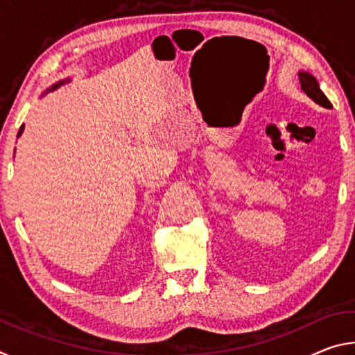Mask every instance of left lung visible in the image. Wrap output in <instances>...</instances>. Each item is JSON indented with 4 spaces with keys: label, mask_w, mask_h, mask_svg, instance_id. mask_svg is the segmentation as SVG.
I'll return each instance as SVG.
<instances>
[{
    "label": "left lung",
    "mask_w": 355,
    "mask_h": 355,
    "mask_svg": "<svg viewBox=\"0 0 355 355\" xmlns=\"http://www.w3.org/2000/svg\"><path fill=\"white\" fill-rule=\"evenodd\" d=\"M299 83H300V89H302V91L307 94L315 103H318L322 107H332V103H330L326 95H324L320 89V84H318V81L310 73H307V71H300Z\"/></svg>",
    "instance_id": "left-lung-1"
}]
</instances>
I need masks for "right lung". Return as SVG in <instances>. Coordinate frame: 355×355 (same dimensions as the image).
<instances>
[{
	"instance_id": "obj_1",
	"label": "right lung",
	"mask_w": 355,
	"mask_h": 355,
	"mask_svg": "<svg viewBox=\"0 0 355 355\" xmlns=\"http://www.w3.org/2000/svg\"><path fill=\"white\" fill-rule=\"evenodd\" d=\"M59 84H64V83H58V84H55V86H53V87H51V91H53V89H56V87L59 86ZM21 131H23V125H21V128H20V131H19V136L21 135Z\"/></svg>"
}]
</instances>
